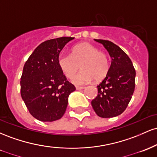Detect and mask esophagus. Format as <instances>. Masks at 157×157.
I'll return each mask as SVG.
<instances>
[{
  "instance_id": "esophagus-1",
  "label": "esophagus",
  "mask_w": 157,
  "mask_h": 157,
  "mask_svg": "<svg viewBox=\"0 0 157 157\" xmlns=\"http://www.w3.org/2000/svg\"><path fill=\"white\" fill-rule=\"evenodd\" d=\"M85 87L84 86H76V89L77 90H82V89H84Z\"/></svg>"
}]
</instances>
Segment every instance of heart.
<instances>
[{
  "label": "heart",
  "instance_id": "1",
  "mask_svg": "<svg viewBox=\"0 0 157 157\" xmlns=\"http://www.w3.org/2000/svg\"><path fill=\"white\" fill-rule=\"evenodd\" d=\"M59 68L67 77H71L79 67L82 70L71 78L76 85H83L93 79H103L109 70L106 55L98 48L87 42L81 43L71 49V55H60L57 58Z\"/></svg>",
  "mask_w": 157,
  "mask_h": 157
}]
</instances>
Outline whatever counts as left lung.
<instances>
[{
    "mask_svg": "<svg viewBox=\"0 0 157 157\" xmlns=\"http://www.w3.org/2000/svg\"><path fill=\"white\" fill-rule=\"evenodd\" d=\"M103 45L111 57V66L104 80L97 86L98 94L91 101L95 113L102 118L114 117L125 111L135 88L136 71L121 48L105 40L94 39Z\"/></svg>",
    "mask_w": 157,
    "mask_h": 157,
    "instance_id": "left-lung-1",
    "label": "left lung"
}]
</instances>
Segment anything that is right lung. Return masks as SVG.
<instances>
[{
	"label": "right lung",
	"mask_w": 157,
	"mask_h": 157,
	"mask_svg": "<svg viewBox=\"0 0 157 157\" xmlns=\"http://www.w3.org/2000/svg\"><path fill=\"white\" fill-rule=\"evenodd\" d=\"M75 37H62L40 44L23 66L21 94L34 117L52 122L63 116L68 96L75 91L57 64L64 46Z\"/></svg>",
	"instance_id": "add662e5"
}]
</instances>
